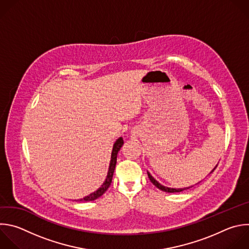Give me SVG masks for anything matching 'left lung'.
Segmentation results:
<instances>
[{"label": "left lung", "instance_id": "1", "mask_svg": "<svg viewBox=\"0 0 249 249\" xmlns=\"http://www.w3.org/2000/svg\"><path fill=\"white\" fill-rule=\"evenodd\" d=\"M217 167V166H216ZM215 167V168H216ZM214 168V169H215ZM214 170H212V172H213ZM147 176H148V178H149V180H150V182L156 187V188H158L159 190H161V191H163V192H168V193H180V192H183L184 190H187V189H190V188H185V189H171V188H167V187H164V186H162V185H160L148 172H147Z\"/></svg>", "mask_w": 249, "mask_h": 249}]
</instances>
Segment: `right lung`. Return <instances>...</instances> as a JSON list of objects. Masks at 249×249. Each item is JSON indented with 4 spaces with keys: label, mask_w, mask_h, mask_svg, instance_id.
Here are the masks:
<instances>
[{
    "label": "right lung",
    "mask_w": 249,
    "mask_h": 249,
    "mask_svg": "<svg viewBox=\"0 0 249 249\" xmlns=\"http://www.w3.org/2000/svg\"><path fill=\"white\" fill-rule=\"evenodd\" d=\"M124 143V141L122 138H119L114 145H113V149H112V154H111V160H110V165H109V169H108V174H107V177L106 179V182L102 185V187L96 191L95 193L91 194L90 196L84 197L83 199H80V201H92V200H95L97 198H99L100 196H102L106 192L107 190L109 188L110 184H111V181H112V177H113V173H114V169H115V165H116V160H117V153L118 151L120 150L121 146L123 145Z\"/></svg>",
    "instance_id": "add662e5"
}]
</instances>
